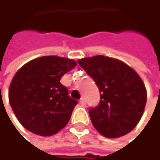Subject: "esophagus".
I'll return each mask as SVG.
<instances>
[{"instance_id": "1", "label": "esophagus", "mask_w": 160, "mask_h": 160, "mask_svg": "<svg viewBox=\"0 0 160 160\" xmlns=\"http://www.w3.org/2000/svg\"><path fill=\"white\" fill-rule=\"evenodd\" d=\"M79 103H80V105H81V106H85V105H86V100H85V98H83V97H82V98L79 100Z\"/></svg>"}]
</instances>
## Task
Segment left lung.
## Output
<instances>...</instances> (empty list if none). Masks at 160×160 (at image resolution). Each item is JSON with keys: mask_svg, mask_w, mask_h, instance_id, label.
<instances>
[{"mask_svg": "<svg viewBox=\"0 0 160 160\" xmlns=\"http://www.w3.org/2000/svg\"><path fill=\"white\" fill-rule=\"evenodd\" d=\"M96 82L100 102L90 108L94 128L106 138L127 135L138 124L147 102V89L138 73L124 62L104 55L78 60Z\"/></svg>", "mask_w": 160, "mask_h": 160, "instance_id": "left-lung-1", "label": "left lung"}]
</instances>
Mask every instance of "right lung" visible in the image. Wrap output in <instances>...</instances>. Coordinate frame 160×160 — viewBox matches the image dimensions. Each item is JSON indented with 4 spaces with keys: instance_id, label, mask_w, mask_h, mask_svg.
I'll return each instance as SVG.
<instances>
[{
    "instance_id": "1",
    "label": "right lung",
    "mask_w": 160,
    "mask_h": 160,
    "mask_svg": "<svg viewBox=\"0 0 160 160\" xmlns=\"http://www.w3.org/2000/svg\"><path fill=\"white\" fill-rule=\"evenodd\" d=\"M76 62L55 55L42 56L22 65L9 87V102L22 126L42 137H51L66 126L77 101L60 80Z\"/></svg>"
}]
</instances>
